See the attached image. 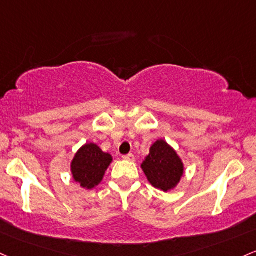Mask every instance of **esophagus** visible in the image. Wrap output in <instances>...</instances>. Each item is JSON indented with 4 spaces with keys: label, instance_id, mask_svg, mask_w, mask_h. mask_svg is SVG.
I'll use <instances>...</instances> for the list:
<instances>
[{
    "label": "esophagus",
    "instance_id": "1",
    "mask_svg": "<svg viewBox=\"0 0 256 256\" xmlns=\"http://www.w3.org/2000/svg\"><path fill=\"white\" fill-rule=\"evenodd\" d=\"M122 159L124 160H128V162H134V156L132 153H128V154H126V156H122Z\"/></svg>",
    "mask_w": 256,
    "mask_h": 256
}]
</instances>
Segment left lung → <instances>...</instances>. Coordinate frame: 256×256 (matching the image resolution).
Instances as JSON below:
<instances>
[{
  "instance_id": "obj_1",
  "label": "left lung",
  "mask_w": 256,
  "mask_h": 256,
  "mask_svg": "<svg viewBox=\"0 0 256 256\" xmlns=\"http://www.w3.org/2000/svg\"><path fill=\"white\" fill-rule=\"evenodd\" d=\"M148 181L158 190L168 192L180 182L184 175V164L176 152L166 142L159 140L150 147L142 164Z\"/></svg>"
}]
</instances>
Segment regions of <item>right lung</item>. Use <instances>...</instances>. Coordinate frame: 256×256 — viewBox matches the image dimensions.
<instances>
[{"mask_svg": "<svg viewBox=\"0 0 256 256\" xmlns=\"http://www.w3.org/2000/svg\"><path fill=\"white\" fill-rule=\"evenodd\" d=\"M112 160L110 154L100 150L98 146L94 143L85 144L72 159V172L74 180L81 187L91 190L102 181Z\"/></svg>", "mask_w": 256, "mask_h": 256, "instance_id": "obj_1", "label": "right lung"}]
</instances>
